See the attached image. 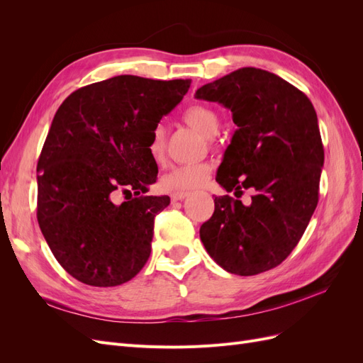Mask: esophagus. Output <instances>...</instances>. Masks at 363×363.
<instances>
[{
	"label": "esophagus",
	"instance_id": "34e87169",
	"mask_svg": "<svg viewBox=\"0 0 363 363\" xmlns=\"http://www.w3.org/2000/svg\"><path fill=\"white\" fill-rule=\"evenodd\" d=\"M188 195H189V192H174V194H171V200L180 201V200H184Z\"/></svg>",
	"mask_w": 363,
	"mask_h": 363
}]
</instances>
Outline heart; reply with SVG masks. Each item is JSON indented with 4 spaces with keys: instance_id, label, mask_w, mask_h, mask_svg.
I'll use <instances>...</instances> for the list:
<instances>
[{
    "instance_id": "obj_1",
    "label": "heart",
    "mask_w": 363,
    "mask_h": 363,
    "mask_svg": "<svg viewBox=\"0 0 363 363\" xmlns=\"http://www.w3.org/2000/svg\"><path fill=\"white\" fill-rule=\"evenodd\" d=\"M184 121L207 138L215 136L219 130V116L216 112L201 104L189 107L184 112ZM148 151L155 162L160 163L163 160L164 151H167V128L163 124H157L152 128ZM211 171L212 167L207 162L177 164L162 175L160 188L167 192H186L195 189L207 180Z\"/></svg>"
}]
</instances>
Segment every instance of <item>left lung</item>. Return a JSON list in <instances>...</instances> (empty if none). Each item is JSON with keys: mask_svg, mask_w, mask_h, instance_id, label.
Instances as JSON below:
<instances>
[{"mask_svg": "<svg viewBox=\"0 0 363 363\" xmlns=\"http://www.w3.org/2000/svg\"><path fill=\"white\" fill-rule=\"evenodd\" d=\"M195 98L223 104L238 125L216 182L236 196L255 191L248 206L215 196L201 242L236 276L276 268L298 244L318 204L324 148L315 108L300 89L259 68L230 72L201 86Z\"/></svg>", "mask_w": 363, "mask_h": 363, "instance_id": "left-lung-1", "label": "left lung"}]
</instances>
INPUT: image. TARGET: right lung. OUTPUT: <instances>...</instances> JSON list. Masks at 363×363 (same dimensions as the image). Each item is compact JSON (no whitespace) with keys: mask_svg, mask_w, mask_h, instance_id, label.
I'll return each mask as SVG.
<instances>
[{"mask_svg":"<svg viewBox=\"0 0 363 363\" xmlns=\"http://www.w3.org/2000/svg\"><path fill=\"white\" fill-rule=\"evenodd\" d=\"M189 86L118 75L77 89L54 115L38 162V223L74 279L108 288L144 268L155 218L169 204L145 195L157 179L151 131ZM119 191L137 196L116 205Z\"/></svg>","mask_w":363,"mask_h":363,"instance_id":"1","label":"right lung"}]
</instances>
